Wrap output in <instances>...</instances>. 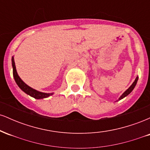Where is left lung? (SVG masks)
<instances>
[{"instance_id":"obj_1","label":"left lung","mask_w":150,"mask_h":150,"mask_svg":"<svg viewBox=\"0 0 150 150\" xmlns=\"http://www.w3.org/2000/svg\"><path fill=\"white\" fill-rule=\"evenodd\" d=\"M137 80H138V76H137V77H136V78H135V81H134V82H133V83H132V85H130V87H129V88H128V89H127L126 91H125L124 93H123V94H122L121 96H120V97H119V99H118V100H117V101H119V100H120V99H123V98L126 97V96H128V94H130V93L131 92L132 90H133V89L135 88V87L136 84H137Z\"/></svg>"}]
</instances>
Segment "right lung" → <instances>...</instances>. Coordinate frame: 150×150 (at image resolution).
I'll use <instances>...</instances> for the list:
<instances>
[{
  "label": "right lung",
  "mask_w": 150,
  "mask_h": 150,
  "mask_svg": "<svg viewBox=\"0 0 150 150\" xmlns=\"http://www.w3.org/2000/svg\"><path fill=\"white\" fill-rule=\"evenodd\" d=\"M12 65H13V76H14L15 82H16L17 85H18V87H20L24 92H25L27 94H28V95L35 98V99H44V98L49 97L50 96L53 95V93H44L42 92H39V91L32 88L30 86L27 85V84H25V82L21 80V78L19 77L18 74L17 73L16 67H15V63L14 61V57H13V56L12 57Z\"/></svg>",
  "instance_id": "1"
}]
</instances>
